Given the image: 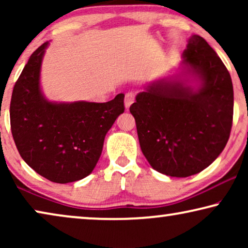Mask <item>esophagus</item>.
I'll return each instance as SVG.
<instances>
[{"label": "esophagus", "mask_w": 248, "mask_h": 248, "mask_svg": "<svg viewBox=\"0 0 248 248\" xmlns=\"http://www.w3.org/2000/svg\"><path fill=\"white\" fill-rule=\"evenodd\" d=\"M134 98H135L134 93H127L126 94H125L124 105H125V108H126V109H128L131 105L134 103Z\"/></svg>", "instance_id": "1"}]
</instances>
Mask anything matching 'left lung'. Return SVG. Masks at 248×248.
I'll return each mask as SVG.
<instances>
[{
	"label": "left lung",
	"instance_id": "1",
	"mask_svg": "<svg viewBox=\"0 0 248 248\" xmlns=\"http://www.w3.org/2000/svg\"><path fill=\"white\" fill-rule=\"evenodd\" d=\"M183 57L181 74L149 83L130 107L144 157L171 177L198 174L218 158L233 115L232 78L205 39L189 37Z\"/></svg>",
	"mask_w": 248,
	"mask_h": 248
}]
</instances>
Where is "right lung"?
<instances>
[{
    "label": "right lung",
    "mask_w": 248,
    "mask_h": 248,
    "mask_svg": "<svg viewBox=\"0 0 248 248\" xmlns=\"http://www.w3.org/2000/svg\"><path fill=\"white\" fill-rule=\"evenodd\" d=\"M48 42L31 54L13 88L10 122L21 158L37 174L66 184L87 177L103 151L114 122L124 113V94L107 103H52L40 89Z\"/></svg>",
    "instance_id": "add662e5"
}]
</instances>
